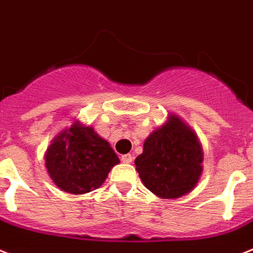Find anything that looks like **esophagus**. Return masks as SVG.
<instances>
[{"instance_id": "esophagus-1", "label": "esophagus", "mask_w": 253, "mask_h": 253, "mask_svg": "<svg viewBox=\"0 0 253 253\" xmlns=\"http://www.w3.org/2000/svg\"><path fill=\"white\" fill-rule=\"evenodd\" d=\"M131 160H133V156H131L130 154H125V155L122 156L123 163H126V164H129V163H131Z\"/></svg>"}]
</instances>
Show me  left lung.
Instances as JSON below:
<instances>
[{"label": "left lung", "instance_id": "8db88e82", "mask_svg": "<svg viewBox=\"0 0 253 253\" xmlns=\"http://www.w3.org/2000/svg\"><path fill=\"white\" fill-rule=\"evenodd\" d=\"M203 149L191 126L176 114L145 139L134 160L147 189L162 199H177L193 191L203 172Z\"/></svg>", "mask_w": 253, "mask_h": 253}]
</instances>
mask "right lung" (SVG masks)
Masks as SVG:
<instances>
[{
    "label": "right lung",
    "mask_w": 253,
    "mask_h": 253,
    "mask_svg": "<svg viewBox=\"0 0 253 253\" xmlns=\"http://www.w3.org/2000/svg\"><path fill=\"white\" fill-rule=\"evenodd\" d=\"M118 155L93 126L75 120L51 139L45 152L50 178L66 193L81 195L103 185Z\"/></svg>",
    "instance_id": "obj_1"
}]
</instances>
